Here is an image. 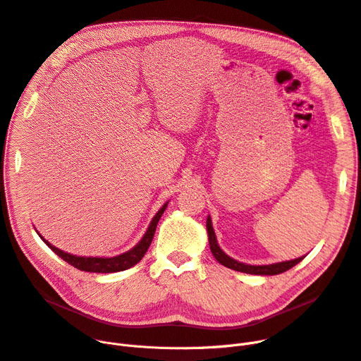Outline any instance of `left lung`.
I'll return each mask as SVG.
<instances>
[{"mask_svg":"<svg viewBox=\"0 0 361 361\" xmlns=\"http://www.w3.org/2000/svg\"><path fill=\"white\" fill-rule=\"evenodd\" d=\"M206 228H207V236H209V245H210V251H212L213 257L218 259V262L222 264V266H225L228 269H232L235 271H241V273H247V274H255V276H276V274H280V273L290 270L292 267L296 266L298 262H300L305 258V255H303V257L289 259V261L266 264V266H251V264L239 262V261L233 259L232 257H229L228 254H225L224 250L219 247L218 241H216V235H214V231H213L210 216H207V219H206Z\"/></svg>","mask_w":361,"mask_h":361,"instance_id":"obj_1","label":"left lung"}]
</instances>
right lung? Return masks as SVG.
I'll return each mask as SVG.
<instances>
[{"mask_svg":"<svg viewBox=\"0 0 361 361\" xmlns=\"http://www.w3.org/2000/svg\"><path fill=\"white\" fill-rule=\"evenodd\" d=\"M166 206H168V202L164 203V206L157 212V214L152 218L145 235L142 236L140 241L129 251H126L123 254H118L116 257H80V255L69 254V252H65V251L54 247L51 243H47L37 231L36 232L47 247H49L56 255H59L63 261L71 264V266H74L75 269H78L81 271H88V273H117V271H123V270L133 267L135 264H137L142 259V257L147 254V251L152 243V238L155 235L157 225L161 219L162 213L165 212Z\"/></svg>","mask_w":361,"mask_h":361,"instance_id":"1","label":"right lung"}]
</instances>
